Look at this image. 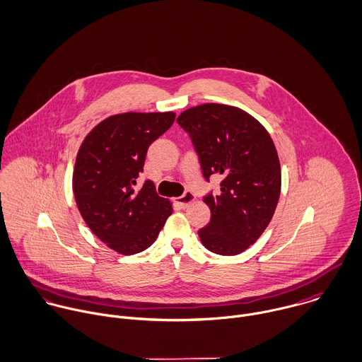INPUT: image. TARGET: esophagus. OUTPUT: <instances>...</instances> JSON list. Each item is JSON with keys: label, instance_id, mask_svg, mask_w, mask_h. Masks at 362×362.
I'll list each match as a JSON object with an SVG mask.
<instances>
[{"label": "esophagus", "instance_id": "1", "mask_svg": "<svg viewBox=\"0 0 362 362\" xmlns=\"http://www.w3.org/2000/svg\"><path fill=\"white\" fill-rule=\"evenodd\" d=\"M194 201H195V195H194L192 192H189V191H187L182 197L177 198V204H178L181 208H188Z\"/></svg>", "mask_w": 362, "mask_h": 362}]
</instances>
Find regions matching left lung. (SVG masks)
<instances>
[{
	"label": "left lung",
	"instance_id": "8db88e82",
	"mask_svg": "<svg viewBox=\"0 0 362 362\" xmlns=\"http://www.w3.org/2000/svg\"><path fill=\"white\" fill-rule=\"evenodd\" d=\"M189 133L204 177L222 175L221 192L204 202L211 222L198 232L221 255H236L269 225L281 194V164L267 129L240 108L225 104L192 107L177 118Z\"/></svg>",
	"mask_w": 362,
	"mask_h": 362
}]
</instances>
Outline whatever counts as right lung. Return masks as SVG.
<instances>
[{"label":"right lung","mask_w":362,"mask_h":362,"mask_svg":"<svg viewBox=\"0 0 362 362\" xmlns=\"http://www.w3.org/2000/svg\"><path fill=\"white\" fill-rule=\"evenodd\" d=\"M175 119L174 112H124L100 122L83 140L73 171L77 208L91 232L130 255L150 247L173 204L146 181L134 191L148 146Z\"/></svg>","instance_id":"obj_1"}]
</instances>
